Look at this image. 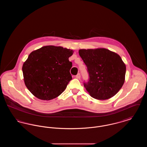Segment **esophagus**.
Wrapping results in <instances>:
<instances>
[{
  "label": "esophagus",
  "instance_id": "1",
  "mask_svg": "<svg viewBox=\"0 0 147 147\" xmlns=\"http://www.w3.org/2000/svg\"><path fill=\"white\" fill-rule=\"evenodd\" d=\"M76 78H77V79H80V73H78L77 76H76Z\"/></svg>",
  "mask_w": 147,
  "mask_h": 147
}]
</instances>
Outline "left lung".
Segmentation results:
<instances>
[{
    "label": "left lung",
    "mask_w": 147,
    "mask_h": 147,
    "mask_svg": "<svg viewBox=\"0 0 147 147\" xmlns=\"http://www.w3.org/2000/svg\"><path fill=\"white\" fill-rule=\"evenodd\" d=\"M87 67L89 79L84 87L92 98L107 100L115 96L124 84L126 67L118 54L109 49H79Z\"/></svg>",
    "instance_id": "1"
}]
</instances>
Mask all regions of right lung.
Wrapping results in <instances>:
<instances>
[{
    "mask_svg": "<svg viewBox=\"0 0 147 147\" xmlns=\"http://www.w3.org/2000/svg\"><path fill=\"white\" fill-rule=\"evenodd\" d=\"M73 51L46 46L32 51L22 70L26 86L36 98L50 100L59 96L72 79L69 57Z\"/></svg>",
    "mask_w": 147,
    "mask_h": 147,
    "instance_id": "right-lung-1",
    "label": "right lung"
}]
</instances>
